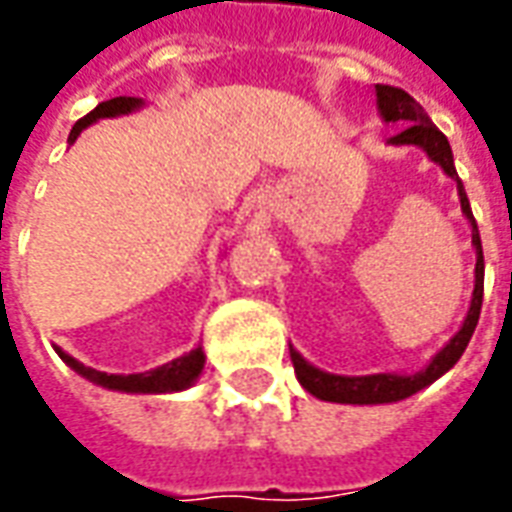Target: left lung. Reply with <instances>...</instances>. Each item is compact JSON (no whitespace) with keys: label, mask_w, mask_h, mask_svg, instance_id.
Segmentation results:
<instances>
[{"label":"left lung","mask_w":512,"mask_h":512,"mask_svg":"<svg viewBox=\"0 0 512 512\" xmlns=\"http://www.w3.org/2000/svg\"><path fill=\"white\" fill-rule=\"evenodd\" d=\"M376 104L378 112L384 117V123L400 126L389 142L392 145H417L428 153L430 161H436L444 175H450L458 183V197H461L463 216L472 224V244L477 252V266H474V293L466 321L458 329V334L452 337L450 343L441 348L439 354L430 359V365L425 370H419L414 376H400V373H376V376H334L326 373L321 367L310 365L299 351L290 348V359H293V370L299 384L310 392V395L329 400V403H354V406H378V403H397L406 397L417 395L419 389L430 386L436 378H441L450 370L461 354L466 351V345L472 340L474 326L480 321V307H483V244H480V230L474 222L472 208H469V197L463 191V183L458 180L455 164H452V147L447 142V136L441 134L439 128L433 126L425 115V109L400 87H389V84H376Z\"/></svg>","instance_id":"1"}]
</instances>
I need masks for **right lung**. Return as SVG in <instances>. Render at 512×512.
I'll return each instance as SVG.
<instances>
[{
    "instance_id": "right-lung-1",
    "label": "right lung",
    "mask_w": 512,
    "mask_h": 512,
    "mask_svg": "<svg viewBox=\"0 0 512 512\" xmlns=\"http://www.w3.org/2000/svg\"><path fill=\"white\" fill-rule=\"evenodd\" d=\"M142 106V98H128V95H120V98H112V101H104L98 104L90 112L84 115L76 126H73L68 142H76V136L82 134L84 128L93 126L95 120L101 117H117L128 115V112H136ZM57 354L68 367H73L79 376H84L93 384L104 386V389H115V392H134V395H164V392H180V389H189L197 378H200L202 367H205V354L197 345L194 351H189L180 359H172L169 365H161L156 370H147V373H136V376H115V373H101V370H93V367L82 365L79 359H73L65 351L57 348Z\"/></svg>"
}]
</instances>
